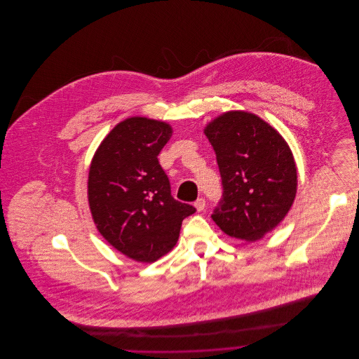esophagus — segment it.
Listing matches in <instances>:
<instances>
[{
	"label": "esophagus",
	"instance_id": "34e87169",
	"mask_svg": "<svg viewBox=\"0 0 359 359\" xmlns=\"http://www.w3.org/2000/svg\"><path fill=\"white\" fill-rule=\"evenodd\" d=\"M195 207H196V210L198 211H203L205 207V201L203 198H201V199H198L196 202H195Z\"/></svg>",
	"mask_w": 359,
	"mask_h": 359
}]
</instances>
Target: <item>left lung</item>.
<instances>
[{
  "label": "left lung",
  "mask_w": 359,
  "mask_h": 359,
  "mask_svg": "<svg viewBox=\"0 0 359 359\" xmlns=\"http://www.w3.org/2000/svg\"><path fill=\"white\" fill-rule=\"evenodd\" d=\"M219 167L222 201L211 218L231 238L256 242L286 217L297 167L283 137L255 113L229 110L205 127Z\"/></svg>",
  "instance_id": "obj_1"
}]
</instances>
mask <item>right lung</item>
Wrapping results in <instances>:
<instances>
[{"mask_svg":"<svg viewBox=\"0 0 359 359\" xmlns=\"http://www.w3.org/2000/svg\"><path fill=\"white\" fill-rule=\"evenodd\" d=\"M172 135L168 123L128 117L113 127L88 171V205L97 229L117 252L154 262L177 245L182 219L196 211L171 196L157 156Z\"/></svg>","mask_w":359,"mask_h":359,"instance_id":"1","label":"right lung"}]
</instances>
